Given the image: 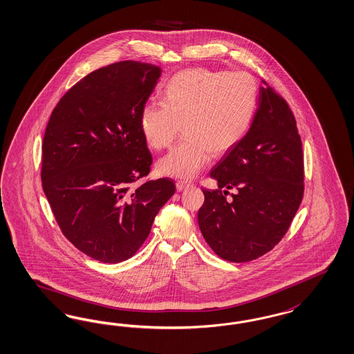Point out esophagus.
Wrapping results in <instances>:
<instances>
[{
	"label": "esophagus",
	"mask_w": 354,
	"mask_h": 354,
	"mask_svg": "<svg viewBox=\"0 0 354 354\" xmlns=\"http://www.w3.org/2000/svg\"><path fill=\"white\" fill-rule=\"evenodd\" d=\"M192 186H193V183H185V181H177V183H176V187H177L178 192H183L185 189L192 187Z\"/></svg>",
	"instance_id": "34e87169"
}]
</instances>
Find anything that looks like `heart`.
<instances>
[{"label":"heart","instance_id":"obj_1","mask_svg":"<svg viewBox=\"0 0 354 354\" xmlns=\"http://www.w3.org/2000/svg\"><path fill=\"white\" fill-rule=\"evenodd\" d=\"M259 87L246 71L185 70L164 88V103L151 102L140 112V130L152 149H167L181 131L185 137L158 162V171L190 180L236 147L250 129Z\"/></svg>","mask_w":354,"mask_h":354}]
</instances>
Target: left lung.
<instances>
[{
    "label": "left lung",
    "instance_id": "left-lung-1",
    "mask_svg": "<svg viewBox=\"0 0 354 354\" xmlns=\"http://www.w3.org/2000/svg\"><path fill=\"white\" fill-rule=\"evenodd\" d=\"M246 136L211 171L198 211L205 242L228 262H250L284 237L304 196V152L296 118L264 80ZM226 190L223 192L222 189ZM238 193L228 201L227 190Z\"/></svg>",
    "mask_w": 354,
    "mask_h": 354
}]
</instances>
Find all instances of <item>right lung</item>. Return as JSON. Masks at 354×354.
<instances>
[{"mask_svg":"<svg viewBox=\"0 0 354 354\" xmlns=\"http://www.w3.org/2000/svg\"><path fill=\"white\" fill-rule=\"evenodd\" d=\"M160 75L159 66L138 61L97 68L49 117L43 190L64 236L95 261L131 258L176 192L171 178L131 187L152 164L139 118Z\"/></svg>","mask_w":354,"mask_h":354,"instance_id":"obj_1","label":"right lung"}]
</instances>
